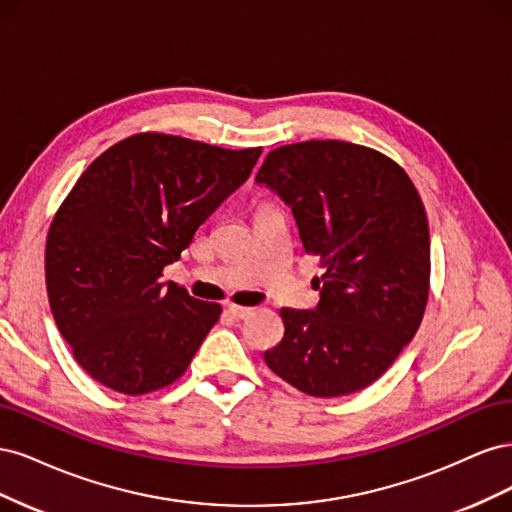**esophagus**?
I'll return each instance as SVG.
<instances>
[{"instance_id":"1","label":"esophagus","mask_w":512,"mask_h":512,"mask_svg":"<svg viewBox=\"0 0 512 512\" xmlns=\"http://www.w3.org/2000/svg\"><path fill=\"white\" fill-rule=\"evenodd\" d=\"M228 314L235 316V318H250L254 314L252 307H241V305H228Z\"/></svg>"}]
</instances>
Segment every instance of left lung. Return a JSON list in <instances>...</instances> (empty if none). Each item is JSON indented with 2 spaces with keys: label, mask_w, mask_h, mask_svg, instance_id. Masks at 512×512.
<instances>
[{
  "label": "left lung",
  "mask_w": 512,
  "mask_h": 512,
  "mask_svg": "<svg viewBox=\"0 0 512 512\" xmlns=\"http://www.w3.org/2000/svg\"><path fill=\"white\" fill-rule=\"evenodd\" d=\"M258 183L282 196L303 250L320 258L316 309L282 307L273 374L312 397L365 389L412 342L429 297V226L406 170L346 141L269 151Z\"/></svg>",
  "instance_id": "8db88e82"
}]
</instances>
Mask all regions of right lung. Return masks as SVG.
I'll return each mask as SVG.
<instances>
[{"instance_id":"obj_1","label":"right lung","mask_w":512,"mask_h":512,"mask_svg":"<svg viewBox=\"0 0 512 512\" xmlns=\"http://www.w3.org/2000/svg\"><path fill=\"white\" fill-rule=\"evenodd\" d=\"M260 151L143 132L108 147L74 183L46 237V292L59 333L96 382L145 395L188 369L222 305L160 277Z\"/></svg>"}]
</instances>
